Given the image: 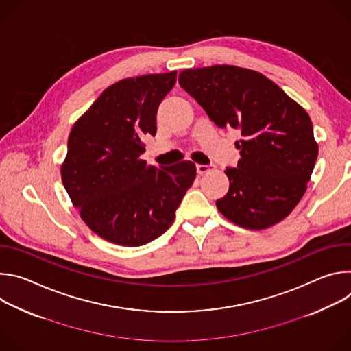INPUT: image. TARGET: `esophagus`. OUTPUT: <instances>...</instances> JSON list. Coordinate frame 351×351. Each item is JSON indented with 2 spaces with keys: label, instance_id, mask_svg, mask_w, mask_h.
I'll use <instances>...</instances> for the list:
<instances>
[{
  "label": "esophagus",
  "instance_id": "1",
  "mask_svg": "<svg viewBox=\"0 0 351 351\" xmlns=\"http://www.w3.org/2000/svg\"><path fill=\"white\" fill-rule=\"evenodd\" d=\"M195 169H197V173H198V175H204L206 172L210 171V167H208V165H199V164H197V165H195Z\"/></svg>",
  "mask_w": 351,
  "mask_h": 351
}]
</instances>
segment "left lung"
<instances>
[{"mask_svg":"<svg viewBox=\"0 0 351 351\" xmlns=\"http://www.w3.org/2000/svg\"><path fill=\"white\" fill-rule=\"evenodd\" d=\"M179 84L218 128L241 132L237 168L225 171L229 191L219 213L244 229L285 219L307 190L318 156L307 111L263 73L234 65L186 69Z\"/></svg>","mask_w":351,"mask_h":351,"instance_id":"obj_1","label":"left lung"}]
</instances>
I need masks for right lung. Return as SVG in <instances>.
<instances>
[{"instance_id": "1", "label": "right lung", "mask_w": 351, "mask_h": 351, "mask_svg": "<svg viewBox=\"0 0 351 351\" xmlns=\"http://www.w3.org/2000/svg\"><path fill=\"white\" fill-rule=\"evenodd\" d=\"M175 83L176 71L122 79L72 126L61 179L80 218L107 241L137 247L160 237L195 179L191 161L157 168L140 158Z\"/></svg>"}]
</instances>
